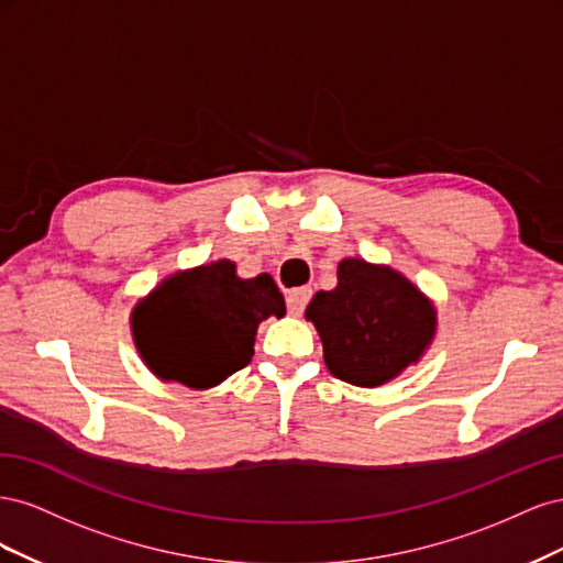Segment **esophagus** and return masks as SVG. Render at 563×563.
Masks as SVG:
<instances>
[{"mask_svg":"<svg viewBox=\"0 0 563 563\" xmlns=\"http://www.w3.org/2000/svg\"><path fill=\"white\" fill-rule=\"evenodd\" d=\"M310 298H312V288H308V286H300V288H294V291H288V296H286L288 312H291L294 317H300L302 310L308 308Z\"/></svg>","mask_w":563,"mask_h":563,"instance_id":"esophagus-1","label":"esophagus"}]
</instances>
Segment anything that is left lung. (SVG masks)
Wrapping results in <instances>:
<instances>
[{
	"label": "left lung",
	"mask_w": 563,
	"mask_h": 563,
	"mask_svg": "<svg viewBox=\"0 0 563 563\" xmlns=\"http://www.w3.org/2000/svg\"><path fill=\"white\" fill-rule=\"evenodd\" d=\"M338 380L378 387L418 362L434 335V308L399 272L345 258L338 286L319 291L305 310Z\"/></svg>",
	"instance_id": "8db88e82"
}]
</instances>
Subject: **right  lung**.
Returning a JSON list of instances; mask_svg holds the SVG:
<instances>
[{
    "label": "right lung",
    "mask_w": 563,
    "mask_h": 563,
    "mask_svg": "<svg viewBox=\"0 0 563 563\" xmlns=\"http://www.w3.org/2000/svg\"><path fill=\"white\" fill-rule=\"evenodd\" d=\"M284 312L269 275L242 279L234 263L218 261L166 279L135 305L131 323L145 364L162 380L203 389L244 368L258 323Z\"/></svg>",
    "instance_id": "1"
}]
</instances>
